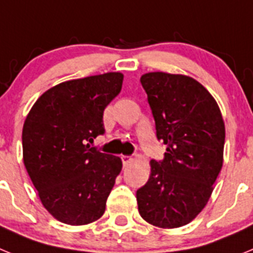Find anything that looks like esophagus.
I'll return each instance as SVG.
<instances>
[{
	"label": "esophagus",
	"instance_id": "esophagus-1",
	"mask_svg": "<svg viewBox=\"0 0 253 253\" xmlns=\"http://www.w3.org/2000/svg\"><path fill=\"white\" fill-rule=\"evenodd\" d=\"M122 160H123V163H124V165H128V163H130L134 158H133V156H122Z\"/></svg>",
	"mask_w": 253,
	"mask_h": 253
}]
</instances>
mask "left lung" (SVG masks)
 <instances>
[{
	"instance_id": "8db88e82",
	"label": "left lung",
	"mask_w": 253,
	"mask_h": 253,
	"mask_svg": "<svg viewBox=\"0 0 253 253\" xmlns=\"http://www.w3.org/2000/svg\"><path fill=\"white\" fill-rule=\"evenodd\" d=\"M140 84L157 138L167 148L163 161L149 162L148 181L137 191L138 210L152 225L182 227L204 209L222 169V113L209 91L189 76L149 72Z\"/></svg>"
}]
</instances>
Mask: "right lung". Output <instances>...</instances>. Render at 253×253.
<instances>
[{
	"label": "right lung",
	"instance_id": "obj_1",
	"mask_svg": "<svg viewBox=\"0 0 253 253\" xmlns=\"http://www.w3.org/2000/svg\"><path fill=\"white\" fill-rule=\"evenodd\" d=\"M123 73L71 80L37 100L22 128V157L40 202L57 220L84 225L101 218L122 160L90 143L104 134L105 107L119 95Z\"/></svg>",
	"mask_w": 253,
	"mask_h": 253
}]
</instances>
